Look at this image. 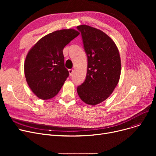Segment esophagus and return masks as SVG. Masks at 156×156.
Returning a JSON list of instances; mask_svg holds the SVG:
<instances>
[{
  "mask_svg": "<svg viewBox=\"0 0 156 156\" xmlns=\"http://www.w3.org/2000/svg\"><path fill=\"white\" fill-rule=\"evenodd\" d=\"M73 69H69V75L70 76H71L72 75H73Z\"/></svg>",
  "mask_w": 156,
  "mask_h": 156,
  "instance_id": "34e87169",
  "label": "esophagus"
}]
</instances>
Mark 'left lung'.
Wrapping results in <instances>:
<instances>
[{
    "instance_id": "1",
    "label": "left lung",
    "mask_w": 156,
    "mask_h": 156,
    "mask_svg": "<svg viewBox=\"0 0 156 156\" xmlns=\"http://www.w3.org/2000/svg\"><path fill=\"white\" fill-rule=\"evenodd\" d=\"M77 29L88 61L86 79L77 87V92L85 103L95 105L107 99L118 83L120 55L114 41L101 30L85 24Z\"/></svg>"
}]
</instances>
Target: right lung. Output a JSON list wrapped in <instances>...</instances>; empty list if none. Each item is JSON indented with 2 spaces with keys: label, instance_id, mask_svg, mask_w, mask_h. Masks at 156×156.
<instances>
[{
  "label": "right lung",
  "instance_id": "obj_1",
  "mask_svg": "<svg viewBox=\"0 0 156 156\" xmlns=\"http://www.w3.org/2000/svg\"><path fill=\"white\" fill-rule=\"evenodd\" d=\"M79 34L74 29L54 31L40 39L28 52L24 75L30 89L39 99H51L59 92L69 76L62 51Z\"/></svg>",
  "mask_w": 156,
  "mask_h": 156
}]
</instances>
